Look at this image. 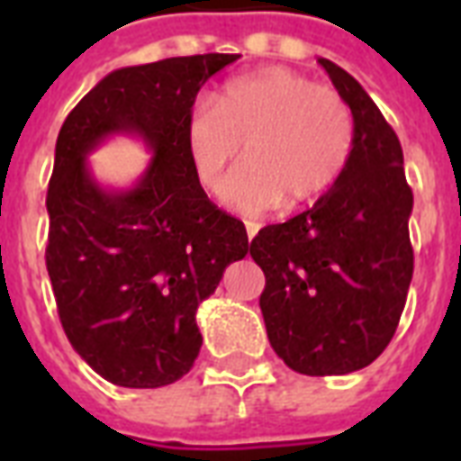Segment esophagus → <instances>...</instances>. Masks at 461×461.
Masks as SVG:
<instances>
[{
  "mask_svg": "<svg viewBox=\"0 0 461 461\" xmlns=\"http://www.w3.org/2000/svg\"><path fill=\"white\" fill-rule=\"evenodd\" d=\"M258 230H260L258 222H246V237L249 239L256 237V234H258Z\"/></svg>",
  "mask_w": 461,
  "mask_h": 461,
  "instance_id": "esophagus-1",
  "label": "esophagus"
}]
</instances>
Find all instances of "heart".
Wrapping results in <instances>:
<instances>
[{
  "mask_svg": "<svg viewBox=\"0 0 461 461\" xmlns=\"http://www.w3.org/2000/svg\"><path fill=\"white\" fill-rule=\"evenodd\" d=\"M198 184L212 188L244 143L246 162L220 186V201L241 215L303 205L344 172L354 148V114L339 93L282 67L239 76L198 100L184 126Z\"/></svg>",
  "mask_w": 461,
  "mask_h": 461,
  "instance_id": "obj_1",
  "label": "heart"
}]
</instances>
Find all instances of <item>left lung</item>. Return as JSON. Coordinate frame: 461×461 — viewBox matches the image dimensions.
I'll return each instance as SVG.
<instances>
[{"instance_id": "1", "label": "left lung", "mask_w": 461, "mask_h": 461, "mask_svg": "<svg viewBox=\"0 0 461 461\" xmlns=\"http://www.w3.org/2000/svg\"><path fill=\"white\" fill-rule=\"evenodd\" d=\"M354 114V148L313 208L251 241L266 273L260 311L275 354L303 375L361 371L393 339L407 302L414 195L397 133L361 83L318 59Z\"/></svg>"}]
</instances>
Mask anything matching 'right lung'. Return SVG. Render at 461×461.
Listing matches in <instances>:
<instances>
[{"label": "right lung", "instance_id": "right-lung-1", "mask_svg": "<svg viewBox=\"0 0 461 461\" xmlns=\"http://www.w3.org/2000/svg\"><path fill=\"white\" fill-rule=\"evenodd\" d=\"M239 54H195L112 71L76 104L47 188V273L68 342L104 380L162 387L201 351L195 311L249 253L244 224L195 179L184 126L198 90ZM133 135L151 162L131 187H104L87 155Z\"/></svg>", "mask_w": 461, "mask_h": 461}]
</instances>
